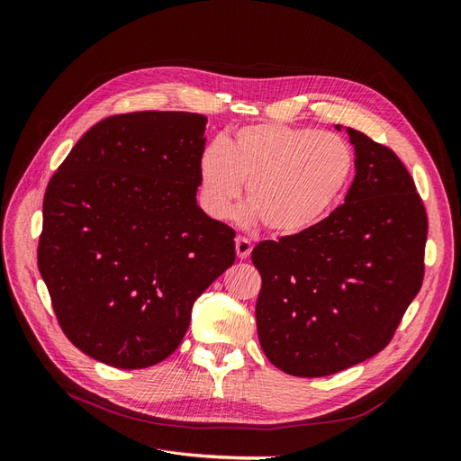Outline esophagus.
I'll return each mask as SVG.
<instances>
[{
    "instance_id": "34e87169",
    "label": "esophagus",
    "mask_w": 461,
    "mask_h": 461,
    "mask_svg": "<svg viewBox=\"0 0 461 461\" xmlns=\"http://www.w3.org/2000/svg\"><path fill=\"white\" fill-rule=\"evenodd\" d=\"M234 244H236V256L240 259H246L249 254H252V242L244 239V236H239Z\"/></svg>"
}]
</instances>
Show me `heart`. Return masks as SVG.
<instances>
[{
	"label": "heart",
	"mask_w": 461,
	"mask_h": 461,
	"mask_svg": "<svg viewBox=\"0 0 461 461\" xmlns=\"http://www.w3.org/2000/svg\"><path fill=\"white\" fill-rule=\"evenodd\" d=\"M354 173L344 138L308 127L259 122L242 127L200 159L205 212L227 219L246 183V200L267 230L294 236L323 221Z\"/></svg>",
	"instance_id": "obj_1"
}]
</instances>
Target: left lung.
<instances>
[{"instance_id": "8db88e82", "label": "left lung", "mask_w": 461, "mask_h": 461, "mask_svg": "<svg viewBox=\"0 0 461 461\" xmlns=\"http://www.w3.org/2000/svg\"><path fill=\"white\" fill-rule=\"evenodd\" d=\"M346 132L356 176L344 203L252 252L261 350L294 376H327L379 354L423 283L427 213L413 178L393 149Z\"/></svg>"}]
</instances>
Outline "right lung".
Instances as JSON below:
<instances>
[{"mask_svg": "<svg viewBox=\"0 0 461 461\" xmlns=\"http://www.w3.org/2000/svg\"><path fill=\"white\" fill-rule=\"evenodd\" d=\"M207 117H107L50 180L38 269L67 339L119 369L183 342L192 305L234 263V230L196 202Z\"/></svg>", "mask_w": 461, "mask_h": 461, "instance_id": "1", "label": "right lung"}]
</instances>
